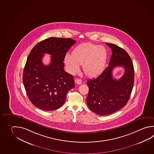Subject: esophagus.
I'll return each mask as SVG.
<instances>
[{"instance_id": "esophagus-1", "label": "esophagus", "mask_w": 154, "mask_h": 154, "mask_svg": "<svg viewBox=\"0 0 154 154\" xmlns=\"http://www.w3.org/2000/svg\"><path fill=\"white\" fill-rule=\"evenodd\" d=\"M75 83L77 85H81L82 83L81 79H75Z\"/></svg>"}]
</instances>
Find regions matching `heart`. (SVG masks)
Listing matches in <instances>:
<instances>
[{"instance_id": "heart-1", "label": "heart", "mask_w": 154, "mask_h": 154, "mask_svg": "<svg viewBox=\"0 0 154 154\" xmlns=\"http://www.w3.org/2000/svg\"><path fill=\"white\" fill-rule=\"evenodd\" d=\"M106 59L105 48L91 43H85L77 46L73 50L72 55L67 54L64 61L71 74H75L80 69V65H83L85 75L94 77L103 72Z\"/></svg>"}]
</instances>
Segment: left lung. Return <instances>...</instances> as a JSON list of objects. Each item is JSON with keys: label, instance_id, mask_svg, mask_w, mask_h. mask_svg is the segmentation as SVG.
Listing matches in <instances>:
<instances>
[{"label": "left lung", "instance_id": "8db88e82", "mask_svg": "<svg viewBox=\"0 0 154 154\" xmlns=\"http://www.w3.org/2000/svg\"><path fill=\"white\" fill-rule=\"evenodd\" d=\"M112 52L109 66L95 79H88L87 104L94 113L104 116L114 113L126 105L134 85V70L128 54L115 44L106 43ZM117 66L125 68L119 80L113 79L112 70Z\"/></svg>", "mask_w": 154, "mask_h": 154}]
</instances>
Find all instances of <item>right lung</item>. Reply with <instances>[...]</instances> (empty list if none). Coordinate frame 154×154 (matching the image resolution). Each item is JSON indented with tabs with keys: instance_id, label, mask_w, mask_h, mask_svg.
I'll list each match as a JSON object with an SVG mask.
<instances>
[{
	"instance_id": "1",
	"label": "right lung",
	"mask_w": 154,
	"mask_h": 154,
	"mask_svg": "<svg viewBox=\"0 0 154 154\" xmlns=\"http://www.w3.org/2000/svg\"><path fill=\"white\" fill-rule=\"evenodd\" d=\"M75 42L71 38L50 37L32 49L23 70V83L35 106L45 111L57 110L64 104L67 92L75 87L73 77L64 71L63 61ZM44 53L52 55L47 66L42 63Z\"/></svg>"
}]
</instances>
